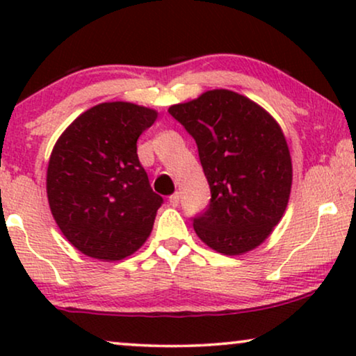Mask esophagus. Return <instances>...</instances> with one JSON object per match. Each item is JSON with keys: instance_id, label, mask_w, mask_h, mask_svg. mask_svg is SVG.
<instances>
[{"instance_id": "esophagus-1", "label": "esophagus", "mask_w": 356, "mask_h": 356, "mask_svg": "<svg viewBox=\"0 0 356 356\" xmlns=\"http://www.w3.org/2000/svg\"><path fill=\"white\" fill-rule=\"evenodd\" d=\"M168 202H170V206H172V207H177L179 204V194L178 193L172 194V196H170V199H168Z\"/></svg>"}]
</instances>
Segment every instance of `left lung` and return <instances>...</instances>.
Wrapping results in <instances>:
<instances>
[{"label": "left lung", "mask_w": 356, "mask_h": 356, "mask_svg": "<svg viewBox=\"0 0 356 356\" xmlns=\"http://www.w3.org/2000/svg\"><path fill=\"white\" fill-rule=\"evenodd\" d=\"M168 113L196 140L212 194L194 232L225 256L254 250L290 199L293 170L284 131L261 105L227 89L172 105Z\"/></svg>", "instance_id": "obj_1"}]
</instances>
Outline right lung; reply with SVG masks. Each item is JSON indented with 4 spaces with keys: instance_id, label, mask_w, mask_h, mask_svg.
<instances>
[{
    "instance_id": "obj_1",
    "label": "right lung",
    "mask_w": 356,
    "mask_h": 356,
    "mask_svg": "<svg viewBox=\"0 0 356 356\" xmlns=\"http://www.w3.org/2000/svg\"><path fill=\"white\" fill-rule=\"evenodd\" d=\"M157 111L129 102L92 106L67 126L47 168L50 211L66 240L100 261L124 259L152 232L163 199L138 159Z\"/></svg>"
}]
</instances>
